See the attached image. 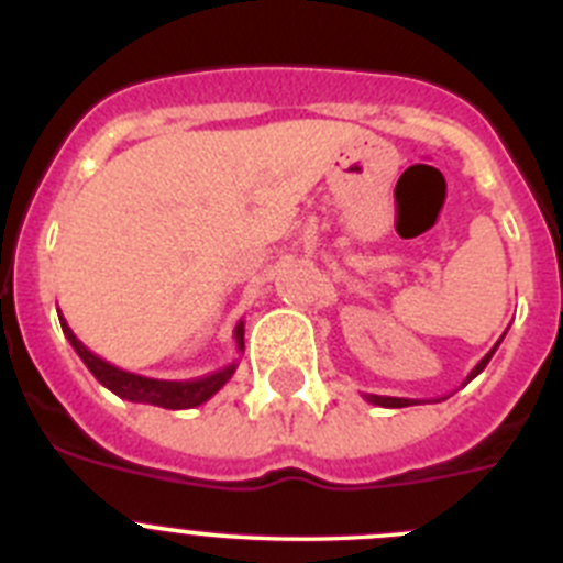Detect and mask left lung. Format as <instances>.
Segmentation results:
<instances>
[{
    "instance_id": "left-lung-1",
    "label": "left lung",
    "mask_w": 563,
    "mask_h": 563,
    "mask_svg": "<svg viewBox=\"0 0 563 563\" xmlns=\"http://www.w3.org/2000/svg\"><path fill=\"white\" fill-rule=\"evenodd\" d=\"M501 338H505V335H501ZM501 338H499V341H496V346H499V343H501ZM496 346L490 352H487V355L482 357L479 363H476L474 369H471V375L465 377V383H471L476 375H479L482 369H485L487 361L494 357ZM465 383H462V386H465ZM363 397H366V400H369L372 406H383V409H406V406H417V402H431V400H411V397H386V395H363ZM434 402H440V400H434Z\"/></svg>"
}]
</instances>
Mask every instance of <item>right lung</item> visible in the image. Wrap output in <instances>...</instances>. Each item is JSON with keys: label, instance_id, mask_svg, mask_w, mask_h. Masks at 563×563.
Instances as JSON below:
<instances>
[{"label": "right lung", "instance_id": "add662e5", "mask_svg": "<svg viewBox=\"0 0 563 563\" xmlns=\"http://www.w3.org/2000/svg\"><path fill=\"white\" fill-rule=\"evenodd\" d=\"M62 321V330L67 335V341L73 343V350L78 352L84 363H87V369L96 375V380L101 386H107L112 395L123 397V400L132 402H148V406H161V409H194V406H202L206 400H211L217 391L231 380V375L236 372L239 363H228L225 369L211 372L206 377H194V380H157V377H143L134 375V372L118 369L112 363H107L103 357H98L96 352H89L81 341L76 338V332L69 330L64 316H58ZM233 338H236V350H245V321H239L236 330H233Z\"/></svg>", "mask_w": 563, "mask_h": 563}]
</instances>
